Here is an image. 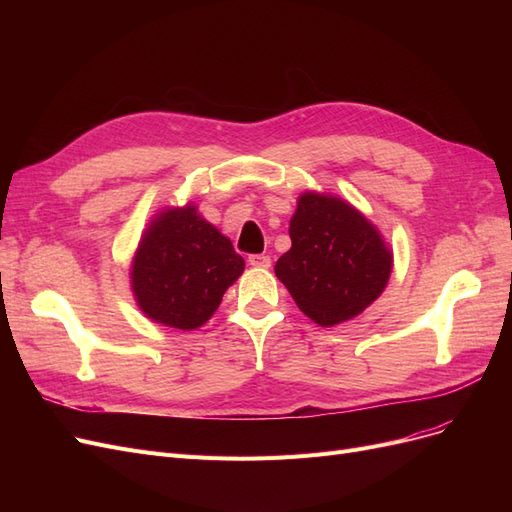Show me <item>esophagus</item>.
Returning <instances> with one entry per match:
<instances>
[{"label":"esophagus","instance_id":"obj_1","mask_svg":"<svg viewBox=\"0 0 512 512\" xmlns=\"http://www.w3.org/2000/svg\"><path fill=\"white\" fill-rule=\"evenodd\" d=\"M247 262H250V265L256 267V269H269L271 267V258L265 256V254H252L250 258H247Z\"/></svg>","mask_w":512,"mask_h":512}]
</instances>
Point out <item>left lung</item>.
<instances>
[{"mask_svg":"<svg viewBox=\"0 0 512 512\" xmlns=\"http://www.w3.org/2000/svg\"><path fill=\"white\" fill-rule=\"evenodd\" d=\"M288 232L292 247L275 262V275L318 327L363 314L389 284L393 250L348 200L303 192Z\"/></svg>","mask_w":512,"mask_h":512,"instance_id":"1","label":"left lung"}]
</instances>
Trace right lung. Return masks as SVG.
I'll return each mask as SVG.
<instances>
[{
	"label": "right lung",
	"mask_w": 512,
	"mask_h": 512,
	"mask_svg": "<svg viewBox=\"0 0 512 512\" xmlns=\"http://www.w3.org/2000/svg\"><path fill=\"white\" fill-rule=\"evenodd\" d=\"M243 269L230 239L188 203L153 215L132 258L130 286L149 320L194 331L215 314Z\"/></svg>",
	"instance_id": "right-lung-1"
}]
</instances>
